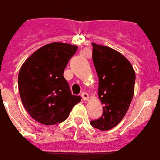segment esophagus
<instances>
[{
	"instance_id": "34e87169",
	"label": "esophagus",
	"mask_w": 160,
	"mask_h": 160,
	"mask_svg": "<svg viewBox=\"0 0 160 160\" xmlns=\"http://www.w3.org/2000/svg\"><path fill=\"white\" fill-rule=\"evenodd\" d=\"M81 97H82V98L84 100V101H87V100H88V98H89V96H88V94L87 93H84V92H82V93H81Z\"/></svg>"
}]
</instances>
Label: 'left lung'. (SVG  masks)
I'll return each instance as SVG.
<instances>
[{
    "mask_svg": "<svg viewBox=\"0 0 160 160\" xmlns=\"http://www.w3.org/2000/svg\"><path fill=\"white\" fill-rule=\"evenodd\" d=\"M92 44L103 115L90 124L98 130L108 131L121 122L129 109L134 94L135 71L131 62L117 50Z\"/></svg>",
    "mask_w": 160,
    "mask_h": 160,
    "instance_id": "8db88e82",
    "label": "left lung"
}]
</instances>
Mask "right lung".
<instances>
[{
  "instance_id": "right-lung-1",
  "label": "right lung",
  "mask_w": 160,
  "mask_h": 160,
  "mask_svg": "<svg viewBox=\"0 0 160 160\" xmlns=\"http://www.w3.org/2000/svg\"><path fill=\"white\" fill-rule=\"evenodd\" d=\"M78 46L54 42L45 44L22 65L18 89L22 103L31 117L43 125H55L69 116L81 101L72 95L64 70Z\"/></svg>"
}]
</instances>
